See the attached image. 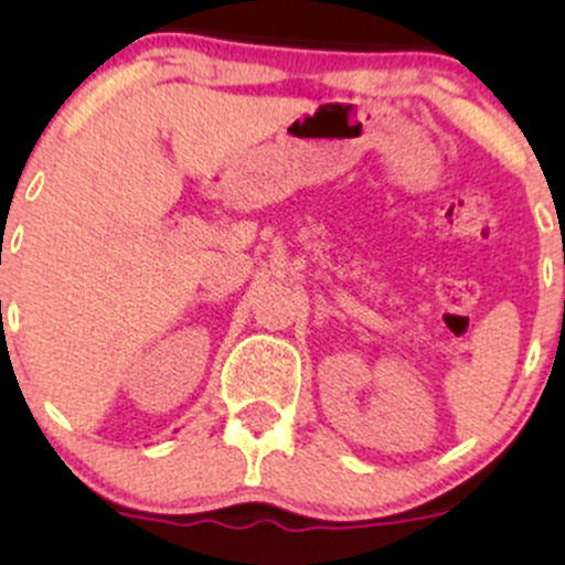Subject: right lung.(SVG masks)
<instances>
[{
	"label": "right lung",
	"instance_id": "add662e5",
	"mask_svg": "<svg viewBox=\"0 0 565 565\" xmlns=\"http://www.w3.org/2000/svg\"><path fill=\"white\" fill-rule=\"evenodd\" d=\"M0 305H2V302H0Z\"/></svg>",
	"mask_w": 565,
	"mask_h": 565
}]
</instances>
